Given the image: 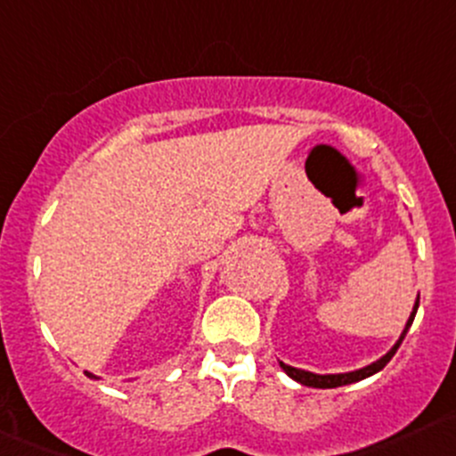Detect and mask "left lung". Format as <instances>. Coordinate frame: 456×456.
Segmentation results:
<instances>
[{"mask_svg": "<svg viewBox=\"0 0 456 456\" xmlns=\"http://www.w3.org/2000/svg\"><path fill=\"white\" fill-rule=\"evenodd\" d=\"M417 307H419V297H417L415 300V307H412L411 312V318H408L406 327H403L400 340L393 345V349L388 351L387 355H382L379 360H375L373 364H369V367L364 369H358V370H351V373H331V375H318V373H309V370H303V369H294L289 367V364H283L281 362V369L285 370V373L289 375L292 379H297V382L305 384V387H312V388H336V387H345V384H354V382H360V379L369 378V375L378 373V370H382L384 367H387L388 362H391V358L395 355V351L400 349L403 336H406L408 327L412 325V321H415V314H417Z\"/></svg>", "mask_w": 456, "mask_h": 456, "instance_id": "obj_1", "label": "left lung"}]
</instances>
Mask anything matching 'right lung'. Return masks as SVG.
I'll use <instances>...</instances> for the list:
<instances>
[{
  "label": "right lung",
  "mask_w": 456,
  "mask_h": 456,
  "mask_svg": "<svg viewBox=\"0 0 456 456\" xmlns=\"http://www.w3.org/2000/svg\"><path fill=\"white\" fill-rule=\"evenodd\" d=\"M86 375H87V378H94V379H96V375H92V373H89V370H86Z\"/></svg>",
  "instance_id": "1"
}]
</instances>
